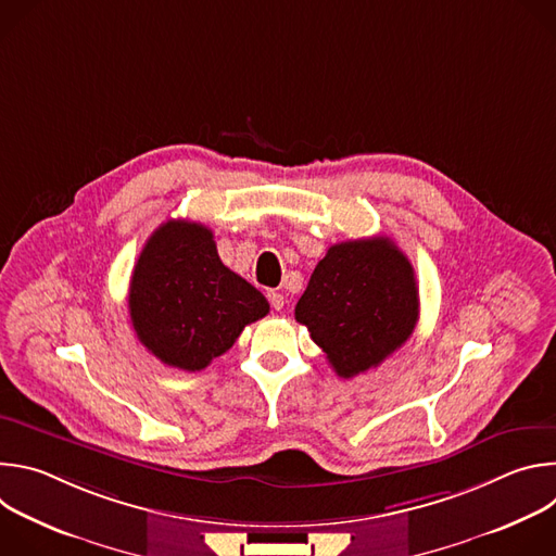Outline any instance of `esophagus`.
Here are the masks:
<instances>
[{"label": "esophagus", "instance_id": "1", "mask_svg": "<svg viewBox=\"0 0 556 556\" xmlns=\"http://www.w3.org/2000/svg\"><path fill=\"white\" fill-rule=\"evenodd\" d=\"M268 301H270V305L275 307V309H281L283 307V294L279 292V290H268Z\"/></svg>", "mask_w": 556, "mask_h": 556}]
</instances>
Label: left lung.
<instances>
[{
    "label": "left lung",
    "instance_id": "left-lung-1",
    "mask_svg": "<svg viewBox=\"0 0 556 556\" xmlns=\"http://www.w3.org/2000/svg\"><path fill=\"white\" fill-rule=\"evenodd\" d=\"M418 312V283L407 255L389 237H367L328 249L296 301L294 319L326 352L332 369L352 378L405 345Z\"/></svg>",
    "mask_w": 556,
    "mask_h": 556
}]
</instances>
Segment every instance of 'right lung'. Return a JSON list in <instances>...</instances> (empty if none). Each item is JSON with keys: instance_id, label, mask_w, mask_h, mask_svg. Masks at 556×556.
Here are the masks:
<instances>
[{"instance_id": "1", "label": "right lung", "mask_w": 556, "mask_h": 556, "mask_svg": "<svg viewBox=\"0 0 556 556\" xmlns=\"http://www.w3.org/2000/svg\"><path fill=\"white\" fill-rule=\"evenodd\" d=\"M138 341L169 367L200 371L270 312L266 296L217 255L204 224L169 219L147 240L129 281Z\"/></svg>"}]
</instances>
